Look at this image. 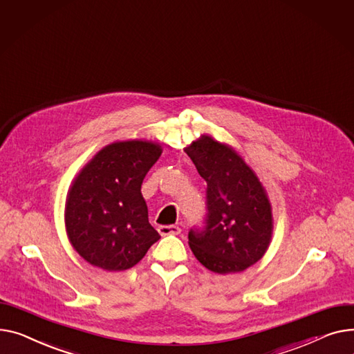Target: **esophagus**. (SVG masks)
<instances>
[{
	"instance_id": "1",
	"label": "esophagus",
	"mask_w": 354,
	"mask_h": 354,
	"mask_svg": "<svg viewBox=\"0 0 354 354\" xmlns=\"http://www.w3.org/2000/svg\"><path fill=\"white\" fill-rule=\"evenodd\" d=\"M158 233L161 236H170V234H180L181 233V228L178 225H160L158 227Z\"/></svg>"
}]
</instances>
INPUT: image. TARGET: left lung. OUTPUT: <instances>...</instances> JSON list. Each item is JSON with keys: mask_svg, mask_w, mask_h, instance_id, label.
Here are the masks:
<instances>
[{"mask_svg": "<svg viewBox=\"0 0 354 354\" xmlns=\"http://www.w3.org/2000/svg\"><path fill=\"white\" fill-rule=\"evenodd\" d=\"M184 151L207 183L204 225L189 232L192 252L214 273H240L264 256L272 240V205L264 187L230 145L210 136Z\"/></svg>", "mask_w": 354, "mask_h": 354, "instance_id": "1", "label": "left lung"}]
</instances>
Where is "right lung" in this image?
Listing matches in <instances>:
<instances>
[{"label": "right lung", "instance_id": "add662e5", "mask_svg": "<svg viewBox=\"0 0 354 354\" xmlns=\"http://www.w3.org/2000/svg\"><path fill=\"white\" fill-rule=\"evenodd\" d=\"M161 145L130 140L100 150L75 177L66 203V228L75 252L91 266L122 272L160 239L149 223L141 184Z\"/></svg>", "mask_w": 354, "mask_h": 354}]
</instances>
